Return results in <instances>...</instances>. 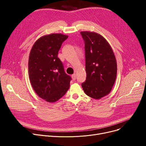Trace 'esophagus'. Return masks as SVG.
Instances as JSON below:
<instances>
[{"label":"esophagus","instance_id":"esophagus-1","mask_svg":"<svg viewBox=\"0 0 146 146\" xmlns=\"http://www.w3.org/2000/svg\"><path fill=\"white\" fill-rule=\"evenodd\" d=\"M72 78L73 79V80H76V74L75 73H74L72 75Z\"/></svg>","mask_w":146,"mask_h":146}]
</instances>
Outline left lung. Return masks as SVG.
<instances>
[{
    "label": "left lung",
    "mask_w": 146,
    "mask_h": 146,
    "mask_svg": "<svg viewBox=\"0 0 146 146\" xmlns=\"http://www.w3.org/2000/svg\"><path fill=\"white\" fill-rule=\"evenodd\" d=\"M85 41L86 79L82 84L85 93L99 99L108 95L116 80L117 64L111 45L101 35L82 31Z\"/></svg>",
    "instance_id": "left-lung-1"
}]
</instances>
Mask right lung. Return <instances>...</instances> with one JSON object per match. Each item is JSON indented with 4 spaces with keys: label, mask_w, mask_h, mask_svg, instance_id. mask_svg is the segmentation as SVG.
I'll return each instance as SVG.
<instances>
[{
    "label": "right lung",
    "mask_w": 146,
    "mask_h": 146,
    "mask_svg": "<svg viewBox=\"0 0 146 146\" xmlns=\"http://www.w3.org/2000/svg\"><path fill=\"white\" fill-rule=\"evenodd\" d=\"M68 35L51 34L35 41L31 50L28 72L31 84L35 93L48 102L63 97L70 87L71 78L64 70L58 52Z\"/></svg>",
    "instance_id": "right-lung-1"
}]
</instances>
